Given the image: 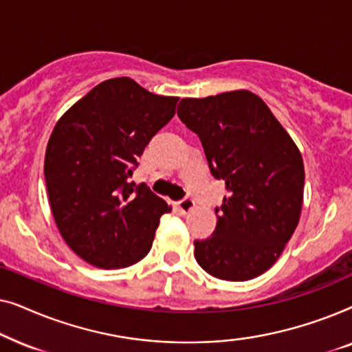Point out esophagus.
I'll return each instance as SVG.
<instances>
[{"label":"esophagus","mask_w":352,"mask_h":352,"mask_svg":"<svg viewBox=\"0 0 352 352\" xmlns=\"http://www.w3.org/2000/svg\"><path fill=\"white\" fill-rule=\"evenodd\" d=\"M194 208H195V201L192 200V199H189V197H186V199H182L179 204H177V210H179L182 214L190 213V211L194 210Z\"/></svg>","instance_id":"1"}]
</instances>
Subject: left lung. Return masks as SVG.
Listing matches in <instances>:
<instances>
[{
    "label": "left lung",
    "instance_id": "left-lung-1",
    "mask_svg": "<svg viewBox=\"0 0 352 352\" xmlns=\"http://www.w3.org/2000/svg\"><path fill=\"white\" fill-rule=\"evenodd\" d=\"M177 117L200 138L210 171L226 182L216 229L195 240V259L216 278L243 282L280 256L300 223V148L259 96L247 89L186 98Z\"/></svg>",
    "mask_w": 352,
    "mask_h": 352
}]
</instances>
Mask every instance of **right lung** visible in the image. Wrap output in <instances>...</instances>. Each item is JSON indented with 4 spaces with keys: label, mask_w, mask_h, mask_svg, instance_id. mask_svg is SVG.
<instances>
[{
    "label": "right lung",
    "mask_w": 352,
    "mask_h": 352,
    "mask_svg": "<svg viewBox=\"0 0 352 352\" xmlns=\"http://www.w3.org/2000/svg\"><path fill=\"white\" fill-rule=\"evenodd\" d=\"M177 100L120 76L94 86L56 123L45 155L47 197L62 239L83 261L120 269L151 252L171 206L128 177Z\"/></svg>",
    "instance_id": "add662e5"
}]
</instances>
